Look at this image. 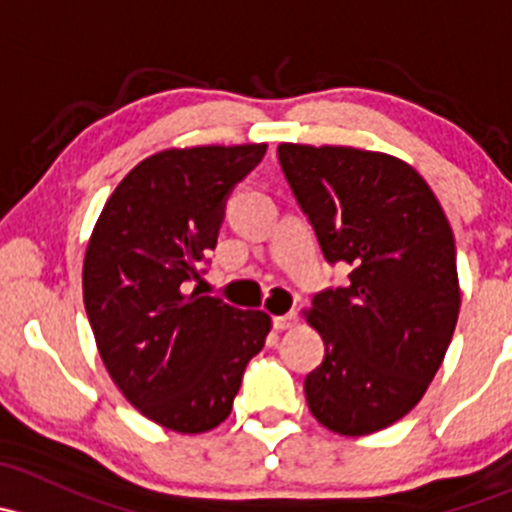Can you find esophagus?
<instances>
[{
	"mask_svg": "<svg viewBox=\"0 0 512 512\" xmlns=\"http://www.w3.org/2000/svg\"><path fill=\"white\" fill-rule=\"evenodd\" d=\"M297 322H299V314L294 312H287V314H282V317H275L272 319V324H275V329H280V332H285V329H292V327H297Z\"/></svg>",
	"mask_w": 512,
	"mask_h": 512,
	"instance_id": "esophagus-1",
	"label": "esophagus"
}]
</instances>
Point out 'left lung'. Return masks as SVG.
<instances>
[{
  "label": "left lung",
  "instance_id": "obj_1",
  "mask_svg": "<svg viewBox=\"0 0 512 512\" xmlns=\"http://www.w3.org/2000/svg\"><path fill=\"white\" fill-rule=\"evenodd\" d=\"M277 158L324 260L352 267L307 312L324 339V361L304 379L309 411L342 436L381 431L421 401L453 339L451 225L426 180L394 156L282 143Z\"/></svg>",
  "mask_w": 512,
  "mask_h": 512
}]
</instances>
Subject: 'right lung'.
<instances>
[{
  "mask_svg": "<svg viewBox=\"0 0 512 512\" xmlns=\"http://www.w3.org/2000/svg\"><path fill=\"white\" fill-rule=\"evenodd\" d=\"M267 146L156 153L118 183L86 247L84 304L113 384L143 416L203 433L232 411L270 317L188 292L208 265L235 185Z\"/></svg>",
  "mask_w": 512,
  "mask_h": 512,
  "instance_id": "1",
  "label": "right lung"
}]
</instances>
